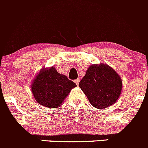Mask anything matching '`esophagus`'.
Returning a JSON list of instances; mask_svg holds the SVG:
<instances>
[{
	"mask_svg": "<svg viewBox=\"0 0 148 148\" xmlns=\"http://www.w3.org/2000/svg\"><path fill=\"white\" fill-rule=\"evenodd\" d=\"M79 82H80V80H79V79H76V80H75V83H76V85H78Z\"/></svg>",
	"mask_w": 148,
	"mask_h": 148,
	"instance_id": "obj_1",
	"label": "esophagus"
}]
</instances>
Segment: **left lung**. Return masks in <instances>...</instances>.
I'll return each instance as SVG.
<instances>
[{
  "instance_id": "1",
  "label": "left lung",
  "mask_w": 148,
  "mask_h": 148,
  "mask_svg": "<svg viewBox=\"0 0 148 148\" xmlns=\"http://www.w3.org/2000/svg\"><path fill=\"white\" fill-rule=\"evenodd\" d=\"M79 87L96 109L113 105L119 98L122 80L112 68L104 63L92 65L79 83Z\"/></svg>"
}]
</instances>
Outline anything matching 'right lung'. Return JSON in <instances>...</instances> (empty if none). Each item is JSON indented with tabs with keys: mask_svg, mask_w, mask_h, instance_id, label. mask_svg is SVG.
<instances>
[{
	"mask_svg": "<svg viewBox=\"0 0 148 148\" xmlns=\"http://www.w3.org/2000/svg\"><path fill=\"white\" fill-rule=\"evenodd\" d=\"M76 86L66 75L60 74L55 67L41 69L34 79L31 90L38 103L49 109L62 105L71 90Z\"/></svg>",
	"mask_w": 148,
	"mask_h": 148,
	"instance_id": "right-lung-1",
	"label": "right lung"
}]
</instances>
